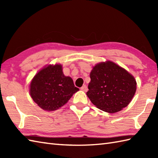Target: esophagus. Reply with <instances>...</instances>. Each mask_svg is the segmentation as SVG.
Masks as SVG:
<instances>
[{
    "label": "esophagus",
    "mask_w": 158,
    "mask_h": 158,
    "mask_svg": "<svg viewBox=\"0 0 158 158\" xmlns=\"http://www.w3.org/2000/svg\"><path fill=\"white\" fill-rule=\"evenodd\" d=\"M88 87H87L85 85H83L81 88V91H83V92H87L88 91Z\"/></svg>",
    "instance_id": "34e87169"
}]
</instances>
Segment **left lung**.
<instances>
[{"label":"left lung","instance_id":"1","mask_svg":"<svg viewBox=\"0 0 158 158\" xmlns=\"http://www.w3.org/2000/svg\"><path fill=\"white\" fill-rule=\"evenodd\" d=\"M90 79L87 96L97 108L109 113L125 108L136 91L135 77L110 60L93 66Z\"/></svg>","mask_w":158,"mask_h":158}]
</instances>
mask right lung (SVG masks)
<instances>
[{"instance_id": "right-lung-1", "label": "right lung", "mask_w": 158, "mask_h": 158, "mask_svg": "<svg viewBox=\"0 0 158 158\" xmlns=\"http://www.w3.org/2000/svg\"><path fill=\"white\" fill-rule=\"evenodd\" d=\"M60 64H47L38 71L29 84L33 101L44 110L53 111L67 103L79 89L72 78L65 76Z\"/></svg>"}]
</instances>
